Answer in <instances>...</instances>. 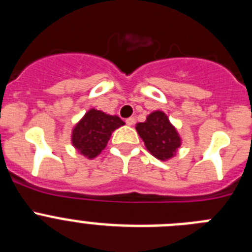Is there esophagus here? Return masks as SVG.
Masks as SVG:
<instances>
[{
  "label": "esophagus",
  "instance_id": "34e87169",
  "mask_svg": "<svg viewBox=\"0 0 252 252\" xmlns=\"http://www.w3.org/2000/svg\"><path fill=\"white\" fill-rule=\"evenodd\" d=\"M126 124H127L128 126H132V125L135 124V119H133V117H128V119H126Z\"/></svg>",
  "mask_w": 252,
  "mask_h": 252
}]
</instances>
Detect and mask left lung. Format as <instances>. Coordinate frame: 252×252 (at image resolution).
<instances>
[{"label":"left lung","mask_w":252,"mask_h":252,"mask_svg":"<svg viewBox=\"0 0 252 252\" xmlns=\"http://www.w3.org/2000/svg\"><path fill=\"white\" fill-rule=\"evenodd\" d=\"M142 141L150 154L159 160H168L174 157L180 146V137L168 116L161 111H155L148 116L145 122L136 125Z\"/></svg>","instance_id":"obj_1"}]
</instances>
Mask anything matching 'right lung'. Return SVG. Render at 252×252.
I'll return each mask as SVG.
<instances>
[{
  "instance_id": "right-lung-1",
  "label": "right lung",
  "mask_w": 252,
  "mask_h": 252,
  "mask_svg": "<svg viewBox=\"0 0 252 252\" xmlns=\"http://www.w3.org/2000/svg\"><path fill=\"white\" fill-rule=\"evenodd\" d=\"M124 124L119 116L106 115L92 108L73 128V146L82 155L93 159L106 148L113 131Z\"/></svg>"
}]
</instances>
